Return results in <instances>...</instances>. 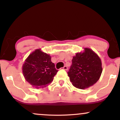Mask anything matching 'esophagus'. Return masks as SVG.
Returning <instances> with one entry per match:
<instances>
[{"label": "esophagus", "instance_id": "1", "mask_svg": "<svg viewBox=\"0 0 120 120\" xmlns=\"http://www.w3.org/2000/svg\"><path fill=\"white\" fill-rule=\"evenodd\" d=\"M63 69L64 70H67V69H68V67H67V66H65H65H64V67H63Z\"/></svg>", "mask_w": 120, "mask_h": 120}]
</instances>
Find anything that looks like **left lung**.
Returning a JSON list of instances; mask_svg holds the SVG:
<instances>
[{"instance_id": "8db88e82", "label": "left lung", "mask_w": 120, "mask_h": 120, "mask_svg": "<svg viewBox=\"0 0 120 120\" xmlns=\"http://www.w3.org/2000/svg\"><path fill=\"white\" fill-rule=\"evenodd\" d=\"M71 61L68 75L76 88L86 89L99 79L103 71L101 60L92 50L84 48L83 52L76 53Z\"/></svg>"}]
</instances>
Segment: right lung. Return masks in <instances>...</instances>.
<instances>
[{
    "instance_id": "right-lung-1",
    "label": "right lung",
    "mask_w": 120,
    "mask_h": 120,
    "mask_svg": "<svg viewBox=\"0 0 120 120\" xmlns=\"http://www.w3.org/2000/svg\"><path fill=\"white\" fill-rule=\"evenodd\" d=\"M58 70L51 62L50 55L37 49L26 58L22 65V72L26 81L34 87L47 86L53 81Z\"/></svg>"
}]
</instances>
